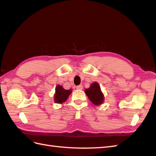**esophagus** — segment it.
I'll use <instances>...</instances> for the list:
<instances>
[{
	"mask_svg": "<svg viewBox=\"0 0 156 156\" xmlns=\"http://www.w3.org/2000/svg\"><path fill=\"white\" fill-rule=\"evenodd\" d=\"M76 88L77 90H83V87L81 85V84H80V85H78L76 87Z\"/></svg>",
	"mask_w": 156,
	"mask_h": 156,
	"instance_id": "obj_1",
	"label": "esophagus"
}]
</instances>
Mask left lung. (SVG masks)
I'll use <instances>...</instances> for the list:
<instances>
[{"instance_id":"1","label":"left lung","mask_w":156,"mask_h":156,"mask_svg":"<svg viewBox=\"0 0 156 156\" xmlns=\"http://www.w3.org/2000/svg\"><path fill=\"white\" fill-rule=\"evenodd\" d=\"M84 92H85L89 100L94 105H101L104 101V96H103V94L101 90L100 85L96 82L92 83L90 88H86Z\"/></svg>"}]
</instances>
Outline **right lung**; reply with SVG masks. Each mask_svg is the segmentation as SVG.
Instances as JSON below:
<instances>
[{
	"label": "right lung",
	"mask_w": 156,
	"mask_h": 156,
	"mask_svg": "<svg viewBox=\"0 0 156 156\" xmlns=\"http://www.w3.org/2000/svg\"><path fill=\"white\" fill-rule=\"evenodd\" d=\"M71 93H72V89L65 90L62 86L58 84L55 88V94L54 96L55 102L56 103H64L67 100Z\"/></svg>",
	"instance_id": "obj_1"
}]
</instances>
